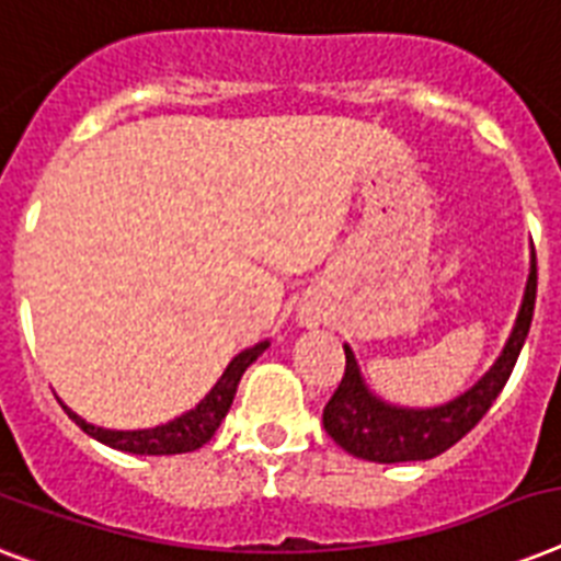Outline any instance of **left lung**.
<instances>
[{"mask_svg":"<svg viewBox=\"0 0 561 561\" xmlns=\"http://www.w3.org/2000/svg\"><path fill=\"white\" fill-rule=\"evenodd\" d=\"M533 308H536V256L527 276L525 302L502 357L495 359V366L470 391H463L461 398L438 409H398L375 398L359 377L352 348L345 345V375L322 409V426L334 444L363 461H430L435 455L446 453L484 417L486 409L493 407V400L507 386L530 331Z\"/></svg>","mask_w":561,"mask_h":561,"instance_id":"left-lung-1","label":"left lung"}]
</instances>
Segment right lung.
Returning <instances> with one entry per match:
<instances>
[{
    "label": "right lung",
    "mask_w": 561,
    "mask_h": 561,
    "mask_svg": "<svg viewBox=\"0 0 561 561\" xmlns=\"http://www.w3.org/2000/svg\"><path fill=\"white\" fill-rule=\"evenodd\" d=\"M271 343H259L248 352H241L239 357H233V363L227 366V371L221 375L213 391L198 403L195 409H190L186 414L175 417V421L163 423V426H154V430H138V432H115V430H100V426H91L85 423L80 414H75L71 409H66L68 417L100 444L112 446V449H121V453L131 455H181L193 453L198 446L207 444L216 430L225 421V414L230 412V403L236 398V389H239L241 375L248 371V366L259 354L265 352Z\"/></svg>",
    "instance_id": "add662e5"
}]
</instances>
